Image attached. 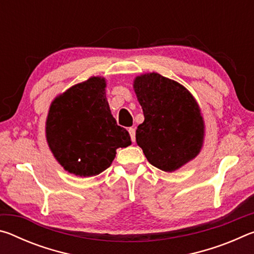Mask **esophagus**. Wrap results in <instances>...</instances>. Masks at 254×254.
<instances>
[{"instance_id":"1","label":"esophagus","mask_w":254,"mask_h":254,"mask_svg":"<svg viewBox=\"0 0 254 254\" xmlns=\"http://www.w3.org/2000/svg\"><path fill=\"white\" fill-rule=\"evenodd\" d=\"M128 133H130L132 142H134V141H135V128L134 127H128Z\"/></svg>"}]
</instances>
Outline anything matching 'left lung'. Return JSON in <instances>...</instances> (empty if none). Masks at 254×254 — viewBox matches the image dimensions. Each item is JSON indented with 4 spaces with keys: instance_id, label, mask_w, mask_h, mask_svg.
<instances>
[{
    "instance_id": "1",
    "label": "left lung",
    "mask_w": 254,
    "mask_h": 254,
    "mask_svg": "<svg viewBox=\"0 0 254 254\" xmlns=\"http://www.w3.org/2000/svg\"><path fill=\"white\" fill-rule=\"evenodd\" d=\"M134 91L144 115L135 140L148 161L171 173L194 159L203 144L204 121L191 94L156 72L137 76Z\"/></svg>"
}]
</instances>
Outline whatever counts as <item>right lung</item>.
Segmentation results:
<instances>
[{
  "label": "right lung",
  "mask_w": 254,
  "mask_h": 254,
  "mask_svg": "<svg viewBox=\"0 0 254 254\" xmlns=\"http://www.w3.org/2000/svg\"><path fill=\"white\" fill-rule=\"evenodd\" d=\"M105 79L92 77L72 86L50 106L46 123L49 148L65 170L80 177L109 168L118 148L131 137L112 117Z\"/></svg>",
  "instance_id": "1"
}]
</instances>
